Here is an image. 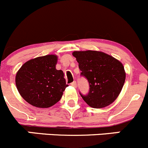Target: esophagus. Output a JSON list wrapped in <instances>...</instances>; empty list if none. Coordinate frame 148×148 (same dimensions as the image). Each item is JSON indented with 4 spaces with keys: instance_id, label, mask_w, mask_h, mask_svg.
<instances>
[{
    "instance_id": "obj_1",
    "label": "esophagus",
    "mask_w": 148,
    "mask_h": 148,
    "mask_svg": "<svg viewBox=\"0 0 148 148\" xmlns=\"http://www.w3.org/2000/svg\"><path fill=\"white\" fill-rule=\"evenodd\" d=\"M71 85L72 86H73V87H75V88L77 87V83H76V81H73V83H71Z\"/></svg>"
}]
</instances>
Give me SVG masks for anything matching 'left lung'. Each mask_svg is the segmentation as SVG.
<instances>
[{"label":"left lung","mask_w":148,"mask_h":148,"mask_svg":"<svg viewBox=\"0 0 148 148\" xmlns=\"http://www.w3.org/2000/svg\"><path fill=\"white\" fill-rule=\"evenodd\" d=\"M73 55L78 62L80 75L89 83L88 94L80 93L86 103L95 109L113 103L125 81L126 73L122 62L99 51H75Z\"/></svg>","instance_id":"1"}]
</instances>
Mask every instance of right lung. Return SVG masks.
<instances>
[{
  "mask_svg": "<svg viewBox=\"0 0 148 148\" xmlns=\"http://www.w3.org/2000/svg\"><path fill=\"white\" fill-rule=\"evenodd\" d=\"M58 57L48 55L25 62L16 75V85L21 97L34 106L49 108L62 98L68 86L61 70L55 68Z\"/></svg>",
  "mask_w": 148,
  "mask_h": 148,
  "instance_id": "right-lung-1",
  "label": "right lung"
}]
</instances>
